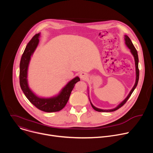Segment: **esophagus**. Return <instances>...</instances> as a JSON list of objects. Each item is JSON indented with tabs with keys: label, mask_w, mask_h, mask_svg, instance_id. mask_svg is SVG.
<instances>
[{
	"label": "esophagus",
	"mask_w": 153,
	"mask_h": 153,
	"mask_svg": "<svg viewBox=\"0 0 153 153\" xmlns=\"http://www.w3.org/2000/svg\"><path fill=\"white\" fill-rule=\"evenodd\" d=\"M80 78L82 80H86L87 78H88V76H87L86 73H81L80 74Z\"/></svg>",
	"instance_id": "esophagus-1"
}]
</instances>
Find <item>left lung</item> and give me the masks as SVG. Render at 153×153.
<instances>
[{"instance_id":"left-lung-1","label":"left lung","mask_w":153,"mask_h":153,"mask_svg":"<svg viewBox=\"0 0 153 153\" xmlns=\"http://www.w3.org/2000/svg\"><path fill=\"white\" fill-rule=\"evenodd\" d=\"M125 44H126V45L127 47L130 50L131 53V54H133V56H134V58L135 66H136V74L135 84H134V86L133 87L132 90H131V91L129 92V94L128 95V96L125 99V100H123L117 107H116V108H113V109H111V110H102V109L97 108L95 107V106L92 104V103L91 102V101H90V100L92 107L93 108V109H94V110H96V111H99V112H113V111H114L118 110L119 108H120L121 106H122L126 102V101H127L128 99L129 98V97L131 96V94L133 93V92L134 91V90H135V88H136V86H137V85L138 81H139V66H138V64H139V58H138L137 51L136 49L135 48L134 45L133 44V43H132L131 40V39H129V37L128 36H126V35H125ZM89 99H90V98H89Z\"/></svg>"}]
</instances>
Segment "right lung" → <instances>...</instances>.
<instances>
[{"instance_id":"1","label":"right lung","mask_w":153,"mask_h":153,"mask_svg":"<svg viewBox=\"0 0 153 153\" xmlns=\"http://www.w3.org/2000/svg\"><path fill=\"white\" fill-rule=\"evenodd\" d=\"M39 36L40 33H38L31 39L22 56L20 62V85L27 98L39 110L47 113L59 111L66 105L75 84L80 81V79L77 76L73 79L63 87L59 94L50 98L39 97L30 90L27 80L28 68L31 56L39 44Z\"/></svg>"}]
</instances>
